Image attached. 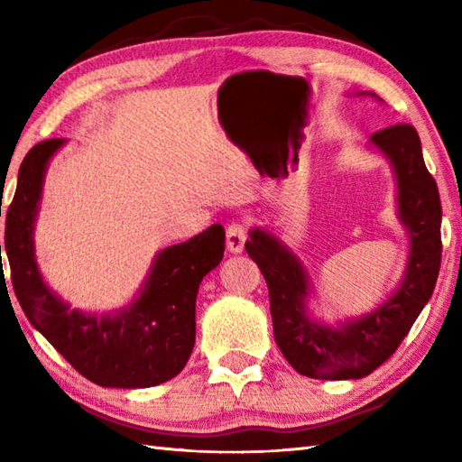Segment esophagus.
Here are the masks:
<instances>
[{
  "label": "esophagus",
  "mask_w": 462,
  "mask_h": 462,
  "mask_svg": "<svg viewBox=\"0 0 462 462\" xmlns=\"http://www.w3.org/2000/svg\"><path fill=\"white\" fill-rule=\"evenodd\" d=\"M246 226L242 222H232L226 226V248L232 254H240L244 250V244H246Z\"/></svg>",
  "instance_id": "esophagus-1"
}]
</instances>
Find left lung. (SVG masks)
Listing matches in <instances>:
<instances>
[{
	"instance_id": "1",
	"label": "left lung",
	"mask_w": 462,
	"mask_h": 462,
	"mask_svg": "<svg viewBox=\"0 0 462 462\" xmlns=\"http://www.w3.org/2000/svg\"><path fill=\"white\" fill-rule=\"evenodd\" d=\"M371 143L393 164L399 220L411 238L403 282L385 303L343 326H323L306 311L310 283L298 258L266 230H250L246 242L248 256L268 283L278 347L293 369L311 379H361L383 365L433 296L439 278L443 208L415 126H387L373 134Z\"/></svg>"
}]
</instances>
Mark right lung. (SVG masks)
I'll use <instances>...</instances> for the list:
<instances>
[{"instance_id":"1","label":"right lung","mask_w":462,"mask_h":462,"mask_svg":"<svg viewBox=\"0 0 462 462\" xmlns=\"http://www.w3.org/2000/svg\"><path fill=\"white\" fill-rule=\"evenodd\" d=\"M63 143V139H49L25 154L19 166L17 190L7 208L5 252L19 306L32 326L97 385L119 389L161 385L179 375L190 357L196 339V293L206 273L222 262L224 228L212 224L189 242L164 248L156 256L139 298L119 313L91 316L69 310V303L47 288L33 250V222L45 169ZM0 278H5L4 270Z\"/></svg>"}]
</instances>
